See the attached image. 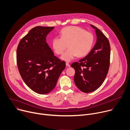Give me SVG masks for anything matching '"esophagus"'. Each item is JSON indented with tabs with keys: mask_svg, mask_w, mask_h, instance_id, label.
<instances>
[{
	"mask_svg": "<svg viewBox=\"0 0 130 130\" xmlns=\"http://www.w3.org/2000/svg\"><path fill=\"white\" fill-rule=\"evenodd\" d=\"M66 65L67 67H70V64H69L68 62H66Z\"/></svg>",
	"mask_w": 130,
	"mask_h": 130,
	"instance_id": "obj_1",
	"label": "esophagus"
}]
</instances>
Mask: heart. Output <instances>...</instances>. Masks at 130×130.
<instances>
[{
  "mask_svg": "<svg viewBox=\"0 0 130 130\" xmlns=\"http://www.w3.org/2000/svg\"><path fill=\"white\" fill-rule=\"evenodd\" d=\"M61 38L54 37L51 42L56 54H63L68 44V49L62 55L63 60L69 62L76 56L82 57L90 51L94 42L92 34L78 26H68L60 31Z\"/></svg>",
  "mask_w": 130,
  "mask_h": 130,
  "instance_id": "obj_1",
  "label": "heart"
}]
</instances>
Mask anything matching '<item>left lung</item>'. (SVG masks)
<instances>
[{
	"mask_svg": "<svg viewBox=\"0 0 130 130\" xmlns=\"http://www.w3.org/2000/svg\"><path fill=\"white\" fill-rule=\"evenodd\" d=\"M96 42L90 52L71 66L74 68V81L78 88L84 93L97 90L103 83L110 65V46L108 39L96 27Z\"/></svg>",
	"mask_w": 130,
	"mask_h": 130,
	"instance_id": "left-lung-1",
	"label": "left lung"
}]
</instances>
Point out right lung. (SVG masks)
Wrapping results in <instances>:
<instances>
[{"label":"right lung","mask_w":130,"mask_h":130,"mask_svg":"<svg viewBox=\"0 0 130 130\" xmlns=\"http://www.w3.org/2000/svg\"><path fill=\"white\" fill-rule=\"evenodd\" d=\"M54 27L36 26L20 41L17 62L20 75L26 85L40 94H46L56 86L66 67L65 62L54 56L46 42Z\"/></svg>","instance_id":"1"}]
</instances>
